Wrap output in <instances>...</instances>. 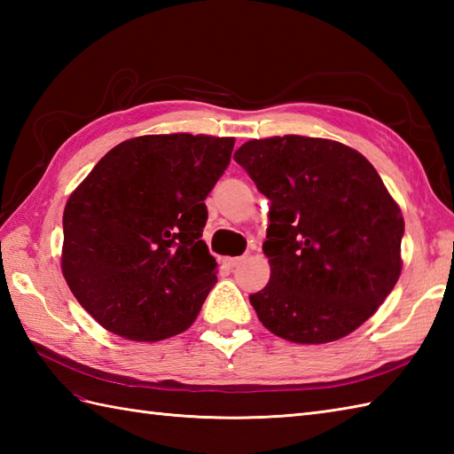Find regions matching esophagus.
<instances>
[{
    "label": "esophagus",
    "instance_id": "34e87169",
    "mask_svg": "<svg viewBox=\"0 0 454 454\" xmlns=\"http://www.w3.org/2000/svg\"><path fill=\"white\" fill-rule=\"evenodd\" d=\"M246 259V255H242V257H224V265H228V267H238L239 263H242Z\"/></svg>",
    "mask_w": 454,
    "mask_h": 454
}]
</instances>
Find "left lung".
Masks as SVG:
<instances>
[{
	"instance_id": "1",
	"label": "left lung",
	"mask_w": 454,
	"mask_h": 454,
	"mask_svg": "<svg viewBox=\"0 0 454 454\" xmlns=\"http://www.w3.org/2000/svg\"><path fill=\"white\" fill-rule=\"evenodd\" d=\"M234 160L271 200V278L249 294L259 322L304 345L355 332L402 273L403 216L372 163L345 144L296 134L249 140Z\"/></svg>"
}]
</instances>
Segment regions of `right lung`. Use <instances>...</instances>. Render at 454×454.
<instances>
[{"label":"right lung","mask_w":454,"mask_h":454,"mask_svg":"<svg viewBox=\"0 0 454 454\" xmlns=\"http://www.w3.org/2000/svg\"><path fill=\"white\" fill-rule=\"evenodd\" d=\"M234 138L148 134L98 161L64 208L62 273L105 330L132 341L185 332L216 283L205 199Z\"/></svg>","instance_id":"add662e5"}]
</instances>
